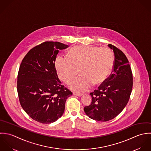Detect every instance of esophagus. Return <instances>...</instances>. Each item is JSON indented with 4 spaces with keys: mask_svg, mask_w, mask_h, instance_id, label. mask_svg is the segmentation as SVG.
I'll return each mask as SVG.
<instances>
[{
    "mask_svg": "<svg viewBox=\"0 0 151 151\" xmlns=\"http://www.w3.org/2000/svg\"><path fill=\"white\" fill-rule=\"evenodd\" d=\"M73 95L76 96H78V97H81L83 95V94H80V93H73Z\"/></svg>",
    "mask_w": 151,
    "mask_h": 151,
    "instance_id": "esophagus-1",
    "label": "esophagus"
}]
</instances>
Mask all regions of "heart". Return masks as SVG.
<instances>
[{"label":"heart","instance_id":"obj_1","mask_svg":"<svg viewBox=\"0 0 151 151\" xmlns=\"http://www.w3.org/2000/svg\"><path fill=\"white\" fill-rule=\"evenodd\" d=\"M114 65V57L107 47L92 45H79L72 48L68 58L58 56L55 67L59 78L68 84L78 75L81 76L73 80L70 88L75 91H88L93 85L97 86L105 81Z\"/></svg>","mask_w":151,"mask_h":151}]
</instances>
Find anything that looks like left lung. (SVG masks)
<instances>
[{"label": "left lung", "instance_id": "8db88e82", "mask_svg": "<svg viewBox=\"0 0 151 151\" xmlns=\"http://www.w3.org/2000/svg\"><path fill=\"white\" fill-rule=\"evenodd\" d=\"M108 46L114 54L113 70L98 89L90 93L91 104L84 107L89 118L99 121L112 120L120 113L128 102L133 85L127 58L116 47L111 44Z\"/></svg>", "mask_w": 151, "mask_h": 151}]
</instances>
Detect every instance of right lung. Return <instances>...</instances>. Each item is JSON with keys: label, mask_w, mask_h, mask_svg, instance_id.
I'll list each match as a JSON object with an SVG mask.
<instances>
[{"label": "right lung", "mask_w": 151, "mask_h": 151, "mask_svg": "<svg viewBox=\"0 0 151 151\" xmlns=\"http://www.w3.org/2000/svg\"><path fill=\"white\" fill-rule=\"evenodd\" d=\"M68 47L59 42H44L31 49L20 64L19 101L25 112L39 122L50 124L60 119L66 99L72 94L61 85L55 67L59 50Z\"/></svg>", "instance_id": "obj_1"}]
</instances>
